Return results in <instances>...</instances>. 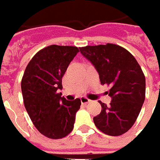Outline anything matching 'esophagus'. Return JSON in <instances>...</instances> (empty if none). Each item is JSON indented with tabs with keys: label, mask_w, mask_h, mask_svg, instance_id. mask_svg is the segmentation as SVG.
Masks as SVG:
<instances>
[{
	"label": "esophagus",
	"mask_w": 160,
	"mask_h": 160,
	"mask_svg": "<svg viewBox=\"0 0 160 160\" xmlns=\"http://www.w3.org/2000/svg\"><path fill=\"white\" fill-rule=\"evenodd\" d=\"M80 99H81V103H82V104H84V105L91 102V100H90L89 98H85V97H82L81 98H80Z\"/></svg>",
	"instance_id": "obj_1"
}]
</instances>
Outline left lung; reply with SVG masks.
I'll use <instances>...</instances> for the list:
<instances>
[{
	"instance_id": "obj_1",
	"label": "left lung",
	"mask_w": 160,
	"mask_h": 160,
	"mask_svg": "<svg viewBox=\"0 0 160 160\" xmlns=\"http://www.w3.org/2000/svg\"><path fill=\"white\" fill-rule=\"evenodd\" d=\"M80 52L97 69L101 84L111 88L110 106L99 101L100 113L93 118L96 127L106 135L116 137L134 125L145 98V77L130 52L115 44L86 46Z\"/></svg>"
}]
</instances>
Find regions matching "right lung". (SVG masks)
Segmentation results:
<instances>
[{
	"instance_id": "add662e5",
	"label": "right lung",
	"mask_w": 160,
	"mask_h": 160,
	"mask_svg": "<svg viewBox=\"0 0 160 160\" xmlns=\"http://www.w3.org/2000/svg\"><path fill=\"white\" fill-rule=\"evenodd\" d=\"M79 52L77 47L51 45L28 63L21 82L25 109L38 130L51 139L65 138L72 131L80 98L68 101L58 90L67 68Z\"/></svg>"
}]
</instances>
